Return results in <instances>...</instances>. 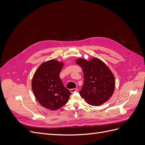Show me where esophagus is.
Masks as SVG:
<instances>
[{"mask_svg": "<svg viewBox=\"0 0 145 145\" xmlns=\"http://www.w3.org/2000/svg\"><path fill=\"white\" fill-rule=\"evenodd\" d=\"M78 89H77V88H74V89H70V92H71V93H74V92H76V91H77Z\"/></svg>", "mask_w": 145, "mask_h": 145, "instance_id": "esophagus-1", "label": "esophagus"}]
</instances>
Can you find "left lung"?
<instances>
[{"label":"left lung","mask_w":145,"mask_h":145,"mask_svg":"<svg viewBox=\"0 0 145 145\" xmlns=\"http://www.w3.org/2000/svg\"><path fill=\"white\" fill-rule=\"evenodd\" d=\"M83 69L84 83L79 94L86 102L99 106L110 98L114 91L115 79L110 69L100 60L89 62L83 59L77 61Z\"/></svg>","instance_id":"obj_1"}]
</instances>
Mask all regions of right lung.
Returning <instances> with one entry per match:
<instances>
[{
  "label": "right lung",
  "instance_id": "add662e5",
  "mask_svg": "<svg viewBox=\"0 0 145 145\" xmlns=\"http://www.w3.org/2000/svg\"><path fill=\"white\" fill-rule=\"evenodd\" d=\"M63 64L51 60L42 63L37 69L32 80L33 93L44 108L56 110L68 102L70 91L60 78Z\"/></svg>",
  "mask_w": 145,
  "mask_h": 145
}]
</instances>
